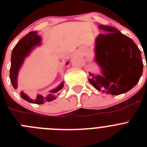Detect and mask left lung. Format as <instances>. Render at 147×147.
<instances>
[{"label":"left lung","instance_id":"1","mask_svg":"<svg viewBox=\"0 0 147 147\" xmlns=\"http://www.w3.org/2000/svg\"><path fill=\"white\" fill-rule=\"evenodd\" d=\"M107 34L96 40V61L102 68V76L90 74V83L98 90L110 95L129 91L136 85L143 73L141 53L133 40L119 30L99 26Z\"/></svg>","mask_w":147,"mask_h":147}]
</instances>
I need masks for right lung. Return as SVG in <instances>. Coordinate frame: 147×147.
<instances>
[{"label": "right lung", "mask_w": 147, "mask_h": 147, "mask_svg": "<svg viewBox=\"0 0 147 147\" xmlns=\"http://www.w3.org/2000/svg\"><path fill=\"white\" fill-rule=\"evenodd\" d=\"M40 44V37L37 34V32H29L27 35L19 41L13 49L11 57V67H10L9 76L12 86L17 88V76L19 68L21 66L25 57L31 51L34 46ZM63 88V82L56 89L51 91L49 94L46 96L37 95L34 98H31L28 96L21 93V96L23 99L31 103L41 105L46 102H51L55 99L59 94L60 90Z\"/></svg>", "instance_id": "1"}]
</instances>
